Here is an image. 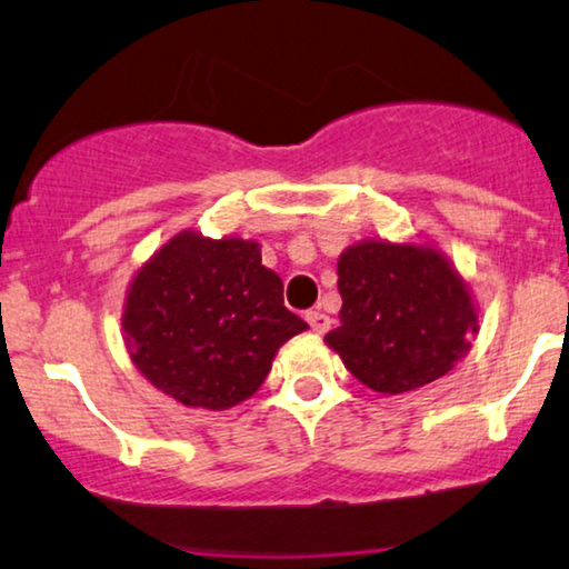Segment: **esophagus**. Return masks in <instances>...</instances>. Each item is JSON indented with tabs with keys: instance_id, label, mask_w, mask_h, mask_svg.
<instances>
[{
	"instance_id": "1",
	"label": "esophagus",
	"mask_w": 569,
	"mask_h": 569,
	"mask_svg": "<svg viewBox=\"0 0 569 569\" xmlns=\"http://www.w3.org/2000/svg\"><path fill=\"white\" fill-rule=\"evenodd\" d=\"M307 322H309V328H312L315 332H325V330L330 328V317L325 315V312H320V309H309Z\"/></svg>"
}]
</instances>
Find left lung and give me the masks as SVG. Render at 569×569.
Listing matches in <instances>:
<instances>
[{
  "label": "left lung",
  "instance_id": "obj_1",
  "mask_svg": "<svg viewBox=\"0 0 569 569\" xmlns=\"http://www.w3.org/2000/svg\"><path fill=\"white\" fill-rule=\"evenodd\" d=\"M340 328L336 348L356 380L398 396L456 367L479 322L471 293L431 247L363 241L338 260Z\"/></svg>",
  "mask_w": 569,
  "mask_h": 569
}]
</instances>
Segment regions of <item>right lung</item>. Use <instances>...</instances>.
Wrapping results in <instances>:
<instances>
[{"label":"right lung","mask_w":569,"mask_h":569,"mask_svg":"<svg viewBox=\"0 0 569 569\" xmlns=\"http://www.w3.org/2000/svg\"><path fill=\"white\" fill-rule=\"evenodd\" d=\"M121 325L134 367L158 390L210 411L252 396L278 348L307 330L254 241L189 231L134 276Z\"/></svg>","instance_id":"obj_1"}]
</instances>
